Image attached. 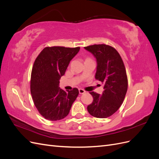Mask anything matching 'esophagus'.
<instances>
[{"mask_svg": "<svg viewBox=\"0 0 159 159\" xmlns=\"http://www.w3.org/2000/svg\"><path fill=\"white\" fill-rule=\"evenodd\" d=\"M79 93L80 94H84L85 93V91L83 89H79Z\"/></svg>", "mask_w": 159, "mask_h": 159, "instance_id": "esophagus-1", "label": "esophagus"}]
</instances>
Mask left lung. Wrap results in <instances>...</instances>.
Returning <instances> with one entry per match:
<instances>
[{"mask_svg": "<svg viewBox=\"0 0 159 159\" xmlns=\"http://www.w3.org/2000/svg\"><path fill=\"white\" fill-rule=\"evenodd\" d=\"M97 60L95 79L103 84L102 95L89 93L93 102L88 106L89 113L97 118H107L115 113L123 103L128 88V80L123 60L113 47L94 44L84 47Z\"/></svg>", "mask_w": 159, "mask_h": 159, "instance_id": "obj_1", "label": "left lung"}]
</instances>
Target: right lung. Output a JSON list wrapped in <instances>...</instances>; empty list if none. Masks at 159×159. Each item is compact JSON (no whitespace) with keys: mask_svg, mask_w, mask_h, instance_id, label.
<instances>
[{"mask_svg":"<svg viewBox=\"0 0 159 159\" xmlns=\"http://www.w3.org/2000/svg\"><path fill=\"white\" fill-rule=\"evenodd\" d=\"M80 49V47H46L34 63L30 79L32 100L38 112L49 121L65 118L79 94L77 88L70 91L60 89L59 80Z\"/></svg>","mask_w":159,"mask_h":159,"instance_id":"obj_1","label":"right lung"}]
</instances>
